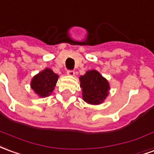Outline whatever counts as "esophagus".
I'll use <instances>...</instances> for the list:
<instances>
[{"label": "esophagus", "mask_w": 154, "mask_h": 154, "mask_svg": "<svg viewBox=\"0 0 154 154\" xmlns=\"http://www.w3.org/2000/svg\"><path fill=\"white\" fill-rule=\"evenodd\" d=\"M66 74L70 76V77H73L74 75H75V72H74L73 70H68L67 72H66Z\"/></svg>", "instance_id": "34e87169"}]
</instances>
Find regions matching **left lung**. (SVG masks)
Returning a JSON list of instances; mask_svg holds the SVG:
<instances>
[{"instance_id": "1", "label": "left lung", "mask_w": 154, "mask_h": 154, "mask_svg": "<svg viewBox=\"0 0 154 154\" xmlns=\"http://www.w3.org/2000/svg\"><path fill=\"white\" fill-rule=\"evenodd\" d=\"M80 87L82 91V98L86 103L98 105L107 97L110 86L106 78L96 71H88L80 77Z\"/></svg>"}]
</instances>
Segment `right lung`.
I'll return each mask as SVG.
<instances>
[{
    "label": "right lung",
    "mask_w": 154,
    "mask_h": 154,
    "mask_svg": "<svg viewBox=\"0 0 154 154\" xmlns=\"http://www.w3.org/2000/svg\"><path fill=\"white\" fill-rule=\"evenodd\" d=\"M58 75L53 72L49 68H46L36 74L31 82V88L41 97H46L51 94L54 90Z\"/></svg>",
    "instance_id": "1"
}]
</instances>
